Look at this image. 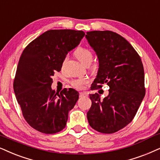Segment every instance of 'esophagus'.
Segmentation results:
<instances>
[{
  "label": "esophagus",
  "instance_id": "1",
  "mask_svg": "<svg viewBox=\"0 0 160 160\" xmlns=\"http://www.w3.org/2000/svg\"><path fill=\"white\" fill-rule=\"evenodd\" d=\"M79 96L80 97H87L88 96V94L86 92H80L79 93Z\"/></svg>",
  "mask_w": 160,
  "mask_h": 160
}]
</instances>
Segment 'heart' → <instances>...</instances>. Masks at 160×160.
<instances>
[{
	"label": "heart",
	"instance_id": "b5f03b06",
	"mask_svg": "<svg viewBox=\"0 0 160 160\" xmlns=\"http://www.w3.org/2000/svg\"><path fill=\"white\" fill-rule=\"evenodd\" d=\"M76 57L85 65H88L92 59V53L89 48L84 47H78L76 49L74 52ZM88 79L85 78H77V79L72 80L70 84L72 88L77 89V90H82L86 84H88Z\"/></svg>",
	"mask_w": 160,
	"mask_h": 160
}]
</instances>
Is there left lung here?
<instances>
[{
  "instance_id": "1",
  "label": "left lung",
  "mask_w": 160,
  "mask_h": 160,
  "mask_svg": "<svg viewBox=\"0 0 160 160\" xmlns=\"http://www.w3.org/2000/svg\"><path fill=\"white\" fill-rule=\"evenodd\" d=\"M86 38L99 61L91 90L103 84L109 87L103 100L98 93L90 95L89 124L101 133H115L132 121L146 94L142 60L132 45L115 32L92 31L87 32Z\"/></svg>"
}]
</instances>
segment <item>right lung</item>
Segmentation results:
<instances>
[{
  "mask_svg": "<svg viewBox=\"0 0 160 160\" xmlns=\"http://www.w3.org/2000/svg\"><path fill=\"white\" fill-rule=\"evenodd\" d=\"M82 31L49 30L25 48L20 56L14 91L22 115L33 128L52 134L67 124L68 112L78 99L73 89H51L52 76L61 70L66 55L84 37Z\"/></svg>",
  "mask_w": 160,
  "mask_h": 160,
  "instance_id": "add662e5",
  "label": "right lung"
}]
</instances>
